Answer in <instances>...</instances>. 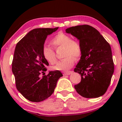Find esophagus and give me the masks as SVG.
I'll return each instance as SVG.
<instances>
[{"label":"esophagus","instance_id":"34e87169","mask_svg":"<svg viewBox=\"0 0 122 122\" xmlns=\"http://www.w3.org/2000/svg\"><path fill=\"white\" fill-rule=\"evenodd\" d=\"M72 73H73L72 71H64V73H63V74H64V75H70V74H71Z\"/></svg>","mask_w":122,"mask_h":122}]
</instances>
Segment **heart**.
Listing matches in <instances>:
<instances>
[{
  "mask_svg": "<svg viewBox=\"0 0 122 122\" xmlns=\"http://www.w3.org/2000/svg\"><path fill=\"white\" fill-rule=\"evenodd\" d=\"M51 44L54 48L64 46V56L63 59L58 61L53 69L58 71H66L69 69L74 65L76 58L81 56V47L79 42L71 39L67 34L60 33L51 39ZM43 57L51 64H54L56 61V53L52 48L48 46H43L42 50ZM75 57H74V56Z\"/></svg>",
  "mask_w": 122,
  "mask_h": 122,
  "instance_id": "b5f03b06",
  "label": "heart"
}]
</instances>
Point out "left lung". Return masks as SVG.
Instances as JSON below:
<instances>
[{"label": "left lung", "instance_id": "obj_1", "mask_svg": "<svg viewBox=\"0 0 122 122\" xmlns=\"http://www.w3.org/2000/svg\"><path fill=\"white\" fill-rule=\"evenodd\" d=\"M66 32L79 41L81 59L74 69L81 76L75 85L78 94L84 98H98L106 92L114 72L111 46L99 31L88 25L67 28Z\"/></svg>", "mask_w": 122, "mask_h": 122}]
</instances>
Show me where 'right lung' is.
<instances>
[{"label":"right lung","instance_id":"add662e5","mask_svg":"<svg viewBox=\"0 0 122 122\" xmlns=\"http://www.w3.org/2000/svg\"><path fill=\"white\" fill-rule=\"evenodd\" d=\"M55 28H36L30 31L16 45L12 62V72L18 91L26 99L39 102L54 92L58 80L63 76L59 71H46L49 63L42 54L43 48L48 35L57 30Z\"/></svg>","mask_w":122,"mask_h":122}]
</instances>
